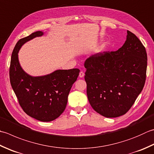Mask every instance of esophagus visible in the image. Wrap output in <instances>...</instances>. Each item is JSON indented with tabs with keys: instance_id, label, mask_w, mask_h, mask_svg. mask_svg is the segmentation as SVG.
<instances>
[{
	"instance_id": "esophagus-1",
	"label": "esophagus",
	"mask_w": 154,
	"mask_h": 154,
	"mask_svg": "<svg viewBox=\"0 0 154 154\" xmlns=\"http://www.w3.org/2000/svg\"><path fill=\"white\" fill-rule=\"evenodd\" d=\"M84 75H85V74H84L83 72V71H81L80 73H79V77H80V78H83V77H84Z\"/></svg>"
}]
</instances>
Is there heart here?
I'll return each instance as SVG.
<instances>
[{
	"instance_id": "1",
	"label": "heart",
	"mask_w": 154,
	"mask_h": 154,
	"mask_svg": "<svg viewBox=\"0 0 154 154\" xmlns=\"http://www.w3.org/2000/svg\"><path fill=\"white\" fill-rule=\"evenodd\" d=\"M102 49H103V48H101V49H99L97 51H98V52H101V51H102Z\"/></svg>"
}]
</instances>
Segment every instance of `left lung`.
Segmentation results:
<instances>
[{
	"label": "left lung",
	"instance_id": "8db88e82",
	"mask_svg": "<svg viewBox=\"0 0 154 154\" xmlns=\"http://www.w3.org/2000/svg\"><path fill=\"white\" fill-rule=\"evenodd\" d=\"M115 52H104L86 59L87 95L93 109L105 117H117L129 111L145 84L147 53L134 33Z\"/></svg>",
	"mask_w": 154,
	"mask_h": 154
}]
</instances>
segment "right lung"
<instances>
[{
  "mask_svg": "<svg viewBox=\"0 0 154 154\" xmlns=\"http://www.w3.org/2000/svg\"><path fill=\"white\" fill-rule=\"evenodd\" d=\"M43 35V31H37L17 42L12 53L9 74L12 88L23 111L32 118L48 122L64 111L69 93L80 71L57 69L41 76L26 73L20 66L18 53L26 42Z\"/></svg>",
  "mask_w": 154,
  "mask_h": 154,
  "instance_id": "obj_1",
  "label": "right lung"
}]
</instances>
